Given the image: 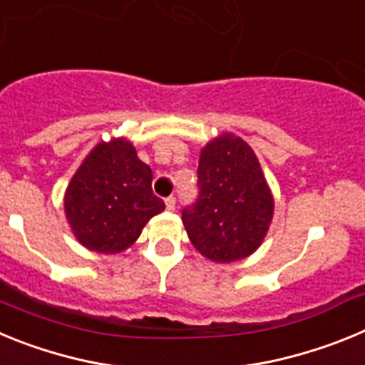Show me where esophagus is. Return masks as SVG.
<instances>
[{"instance_id": "obj_1", "label": "esophagus", "mask_w": 365, "mask_h": 365, "mask_svg": "<svg viewBox=\"0 0 365 365\" xmlns=\"http://www.w3.org/2000/svg\"><path fill=\"white\" fill-rule=\"evenodd\" d=\"M164 202H166V210L170 212L175 210V197H166L164 199Z\"/></svg>"}]
</instances>
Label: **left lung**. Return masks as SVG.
<instances>
[{
	"instance_id": "8db88e82",
	"label": "left lung",
	"mask_w": 365,
	"mask_h": 365,
	"mask_svg": "<svg viewBox=\"0 0 365 365\" xmlns=\"http://www.w3.org/2000/svg\"><path fill=\"white\" fill-rule=\"evenodd\" d=\"M199 197L182 210L190 241L215 263L245 259L259 248L274 215V197L256 153L222 133L201 150Z\"/></svg>"
}]
</instances>
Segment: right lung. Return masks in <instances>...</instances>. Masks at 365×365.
Returning <instances> with one entry per match:
<instances>
[{
	"label": "right lung",
	"mask_w": 365,
	"mask_h": 365,
	"mask_svg": "<svg viewBox=\"0 0 365 365\" xmlns=\"http://www.w3.org/2000/svg\"><path fill=\"white\" fill-rule=\"evenodd\" d=\"M153 173L124 137L98 143L71 179L63 208L74 237L98 254L130 248L153 215L164 210L151 190Z\"/></svg>",
	"instance_id": "right-lung-1"
}]
</instances>
